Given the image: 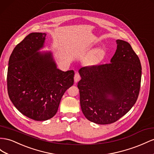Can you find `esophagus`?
Wrapping results in <instances>:
<instances>
[{"label": "esophagus", "instance_id": "34e87169", "mask_svg": "<svg viewBox=\"0 0 154 154\" xmlns=\"http://www.w3.org/2000/svg\"><path fill=\"white\" fill-rule=\"evenodd\" d=\"M81 79V76L80 74L78 72H76L75 74H74V82H77Z\"/></svg>", "mask_w": 154, "mask_h": 154}]
</instances>
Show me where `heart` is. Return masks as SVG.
<instances>
[{"label":"heart","instance_id":"obj_1","mask_svg":"<svg viewBox=\"0 0 154 154\" xmlns=\"http://www.w3.org/2000/svg\"><path fill=\"white\" fill-rule=\"evenodd\" d=\"M105 55V52L103 49L99 48L93 51L87 57L85 63L88 65H94L98 64Z\"/></svg>","mask_w":154,"mask_h":154}]
</instances>
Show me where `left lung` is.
Wrapping results in <instances>:
<instances>
[{
	"instance_id": "obj_1",
	"label": "left lung",
	"mask_w": 154,
	"mask_h": 154,
	"mask_svg": "<svg viewBox=\"0 0 154 154\" xmlns=\"http://www.w3.org/2000/svg\"><path fill=\"white\" fill-rule=\"evenodd\" d=\"M116 43L117 48L111 63L79 70L82 112L89 120L98 124L117 121L134 106L139 94L142 73L139 58L126 41L118 39Z\"/></svg>"
}]
</instances>
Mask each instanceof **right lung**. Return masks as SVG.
Listing matches in <instances>:
<instances>
[{"label": "right lung", "instance_id": "obj_1", "mask_svg": "<svg viewBox=\"0 0 154 154\" xmlns=\"http://www.w3.org/2000/svg\"><path fill=\"white\" fill-rule=\"evenodd\" d=\"M45 33H32L14 49L7 74L9 97L26 117L37 121L51 119L61 99L74 84V70L57 69L51 52L37 51L43 47Z\"/></svg>", "mask_w": 154, "mask_h": 154}]
</instances>
